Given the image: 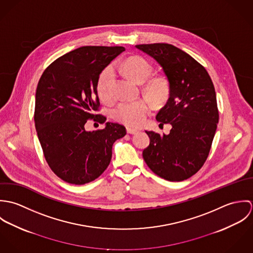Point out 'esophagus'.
<instances>
[{
    "label": "esophagus",
    "mask_w": 253,
    "mask_h": 253,
    "mask_svg": "<svg viewBox=\"0 0 253 253\" xmlns=\"http://www.w3.org/2000/svg\"><path fill=\"white\" fill-rule=\"evenodd\" d=\"M138 130L134 129V128H130V127H126V132L129 134H135Z\"/></svg>",
    "instance_id": "34e87169"
}]
</instances>
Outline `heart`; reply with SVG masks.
<instances>
[{
	"label": "heart",
	"instance_id": "b5f03b06",
	"mask_svg": "<svg viewBox=\"0 0 253 253\" xmlns=\"http://www.w3.org/2000/svg\"><path fill=\"white\" fill-rule=\"evenodd\" d=\"M118 68L125 73L129 79L137 83H143L151 75L152 66L144 58L131 56L122 62L117 63ZM114 71L112 67H107L101 73L98 83L97 91L99 97L104 102L113 100L112 86L114 84ZM148 96L156 103L165 102L169 94V84L167 79L155 77L150 79L145 85ZM152 106L147 99H138L134 101L122 102L115 109V119L131 127H137L144 124L147 116L150 114Z\"/></svg>",
	"mask_w": 253,
	"mask_h": 253
}]
</instances>
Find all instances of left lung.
I'll use <instances>...</instances> for the list:
<instances>
[{
	"mask_svg": "<svg viewBox=\"0 0 253 253\" xmlns=\"http://www.w3.org/2000/svg\"><path fill=\"white\" fill-rule=\"evenodd\" d=\"M135 46L161 65L169 84V100L156 119L172 127L164 135L146 131L150 144L143 150L145 163L166 180H186L204 166L216 131L219 114L213 83L203 65L172 44Z\"/></svg>",
	"mask_w": 253,
	"mask_h": 253,
	"instance_id": "8db88e82",
	"label": "left lung"
}]
</instances>
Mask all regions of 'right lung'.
<instances>
[{"label":"right lung","instance_id":"1","mask_svg":"<svg viewBox=\"0 0 253 253\" xmlns=\"http://www.w3.org/2000/svg\"><path fill=\"white\" fill-rule=\"evenodd\" d=\"M125 50L124 46L86 45L60 56L42 73L37 86L34 121L43 156L62 180L83 185L108 168L112 146L126 134V127L106 123L86 131L87 120L106 122L95 114L100 103L99 75Z\"/></svg>","mask_w":253,"mask_h":253}]
</instances>
